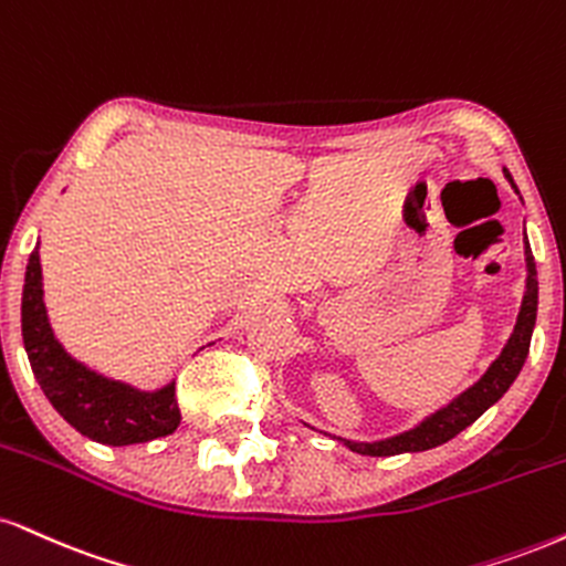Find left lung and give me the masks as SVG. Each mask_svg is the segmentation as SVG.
<instances>
[{"instance_id": "left-lung-1", "label": "left lung", "mask_w": 566, "mask_h": 566, "mask_svg": "<svg viewBox=\"0 0 566 566\" xmlns=\"http://www.w3.org/2000/svg\"><path fill=\"white\" fill-rule=\"evenodd\" d=\"M503 176H506L509 184L516 195H520V187H516L512 174L503 168ZM524 263H527V279H524V295L520 305V316H516L514 332L509 335L506 345L499 353V358L488 366V371L474 382L467 387L464 392L455 395L453 400H448L446 406H440L438 411L430 413L413 424L411 430L390 434V438L382 440H348V438H332L343 442L345 448H350L353 453L360 455H398V453H421L430 451V448H438L442 442L455 438L461 430H467L469 424H474L482 413L488 411L490 406H495L506 395L509 387L514 385V379L520 377L524 360H527L530 353V339H533L535 318H537V269L533 250H530L527 234H524ZM311 427V424H308ZM316 430V427H311Z\"/></svg>"}]
</instances>
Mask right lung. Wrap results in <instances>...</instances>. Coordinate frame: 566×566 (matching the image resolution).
<instances>
[{
    "instance_id": "obj_1",
    "label": "right lung",
    "mask_w": 566,
    "mask_h": 566,
    "mask_svg": "<svg viewBox=\"0 0 566 566\" xmlns=\"http://www.w3.org/2000/svg\"><path fill=\"white\" fill-rule=\"evenodd\" d=\"M20 326L29 364L54 411L84 438L102 446H134L166 438L179 427L176 379L158 390H142L124 379H113L71 356L54 335L44 303V276L39 242L25 265Z\"/></svg>"
}]
</instances>
